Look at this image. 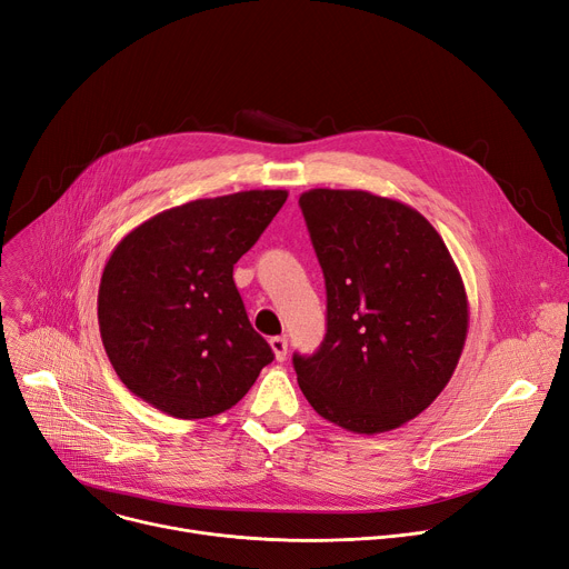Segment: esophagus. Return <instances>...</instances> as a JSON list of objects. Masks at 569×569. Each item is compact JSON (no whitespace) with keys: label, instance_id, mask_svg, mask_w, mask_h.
Here are the masks:
<instances>
[{"label":"esophagus","instance_id":"obj_1","mask_svg":"<svg viewBox=\"0 0 569 569\" xmlns=\"http://www.w3.org/2000/svg\"><path fill=\"white\" fill-rule=\"evenodd\" d=\"M269 346H272V352H274L277 360L283 362L286 355H288V339L286 337H272V339H269Z\"/></svg>","mask_w":569,"mask_h":569}]
</instances>
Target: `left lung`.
Returning <instances> with one entry per match:
<instances>
[{
  "mask_svg": "<svg viewBox=\"0 0 569 569\" xmlns=\"http://www.w3.org/2000/svg\"><path fill=\"white\" fill-rule=\"evenodd\" d=\"M327 288V335L295 355L307 401L352 433H382L427 410L468 335V295L438 230L401 200L360 189L300 196Z\"/></svg>",
  "mask_w": 569,
  "mask_h": 569,
  "instance_id": "1",
  "label": "left lung"
}]
</instances>
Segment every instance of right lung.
<instances>
[{"instance_id":"1","label":"right lung","mask_w":569,"mask_h":569,"mask_svg":"<svg viewBox=\"0 0 569 569\" xmlns=\"http://www.w3.org/2000/svg\"><path fill=\"white\" fill-rule=\"evenodd\" d=\"M288 191L200 198L147 219L110 253L99 286L108 360L144 403L204 420L232 408L274 360L253 330L232 267Z\"/></svg>"}]
</instances>
